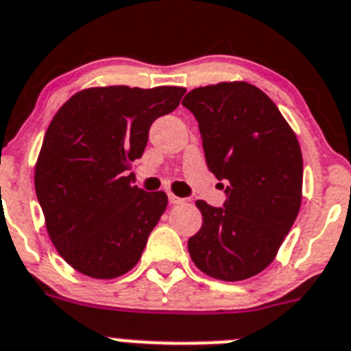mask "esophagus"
<instances>
[{
    "instance_id": "obj_1",
    "label": "esophagus",
    "mask_w": 351,
    "mask_h": 351,
    "mask_svg": "<svg viewBox=\"0 0 351 351\" xmlns=\"http://www.w3.org/2000/svg\"><path fill=\"white\" fill-rule=\"evenodd\" d=\"M167 199H169L171 205H180V203H184V198H178V196L173 193L167 194Z\"/></svg>"
}]
</instances>
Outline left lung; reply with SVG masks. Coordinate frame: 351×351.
I'll return each instance as SVG.
<instances>
[{
    "label": "left lung",
    "instance_id": "obj_1",
    "mask_svg": "<svg viewBox=\"0 0 351 351\" xmlns=\"http://www.w3.org/2000/svg\"><path fill=\"white\" fill-rule=\"evenodd\" d=\"M198 121L208 169L225 182L223 207L198 199L203 225L187 243L205 275L246 280L266 269L302 205L303 158L287 121L258 87L221 82L182 101Z\"/></svg>",
    "mask_w": 351,
    "mask_h": 351
}]
</instances>
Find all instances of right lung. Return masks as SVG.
<instances>
[{"label": "right lung", "instance_id": "1", "mask_svg": "<svg viewBox=\"0 0 351 351\" xmlns=\"http://www.w3.org/2000/svg\"><path fill=\"white\" fill-rule=\"evenodd\" d=\"M184 87H93L71 96L44 135L35 193L60 257L93 278H116L139 262L167 207L162 191L132 185L149 126L180 105Z\"/></svg>", "mask_w": 351, "mask_h": 351}]
</instances>
